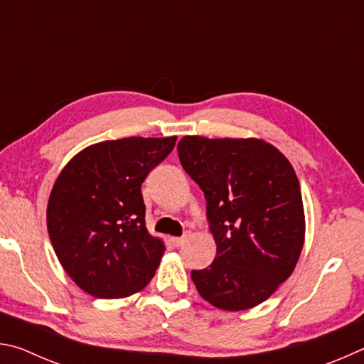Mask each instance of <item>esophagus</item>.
<instances>
[{"mask_svg": "<svg viewBox=\"0 0 364 364\" xmlns=\"http://www.w3.org/2000/svg\"><path fill=\"white\" fill-rule=\"evenodd\" d=\"M189 236H191V232L186 231V232H184L183 236H180V237H171V241H173V244L176 245V247H181V245L188 241Z\"/></svg>", "mask_w": 364, "mask_h": 364, "instance_id": "obj_1", "label": "esophagus"}]
</instances>
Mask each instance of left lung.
<instances>
[{
  "label": "left lung",
  "instance_id": "8db88e82",
  "mask_svg": "<svg viewBox=\"0 0 364 364\" xmlns=\"http://www.w3.org/2000/svg\"><path fill=\"white\" fill-rule=\"evenodd\" d=\"M178 157L204 191L217 244L210 267L191 271L197 292L225 311L260 305L292 274L304 247V202L291 162L257 138L184 136Z\"/></svg>",
  "mask_w": 364,
  "mask_h": 364
}]
</instances>
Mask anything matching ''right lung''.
Wrapping results in <instances>:
<instances>
[{
  "label": "right lung",
  "mask_w": 364,
  "mask_h": 364,
  "mask_svg": "<svg viewBox=\"0 0 364 364\" xmlns=\"http://www.w3.org/2000/svg\"><path fill=\"white\" fill-rule=\"evenodd\" d=\"M176 136L102 141L80 151L54 183L46 223L72 281L97 299L149 284L165 252L146 228L141 184L173 151Z\"/></svg>",
  "instance_id": "right-lung-1"
}]
</instances>
